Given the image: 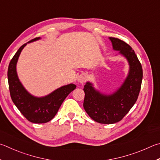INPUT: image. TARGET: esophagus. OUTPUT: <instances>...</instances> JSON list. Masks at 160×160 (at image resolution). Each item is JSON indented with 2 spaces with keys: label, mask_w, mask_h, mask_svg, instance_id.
Masks as SVG:
<instances>
[{
  "label": "esophagus",
  "mask_w": 160,
  "mask_h": 160,
  "mask_svg": "<svg viewBox=\"0 0 160 160\" xmlns=\"http://www.w3.org/2000/svg\"><path fill=\"white\" fill-rule=\"evenodd\" d=\"M87 75L85 74H81L79 77H78V82L80 83H83L85 82V81L87 80Z\"/></svg>",
  "instance_id": "obj_1"
}]
</instances>
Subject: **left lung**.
<instances>
[{
	"instance_id": "left-lung-1",
	"label": "left lung",
	"mask_w": 160,
	"mask_h": 160,
	"mask_svg": "<svg viewBox=\"0 0 160 160\" xmlns=\"http://www.w3.org/2000/svg\"><path fill=\"white\" fill-rule=\"evenodd\" d=\"M113 49L128 60L130 70L123 85L112 95L100 94L87 82L83 89V107L93 120L101 124H113L122 120L134 105L140 92L143 70L134 51L127 43L117 38L110 37Z\"/></svg>"
}]
</instances>
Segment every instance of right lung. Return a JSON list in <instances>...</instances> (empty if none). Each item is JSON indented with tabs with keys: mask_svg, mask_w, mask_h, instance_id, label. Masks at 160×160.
Returning <instances> with one entry per match:
<instances>
[{
	"mask_svg": "<svg viewBox=\"0 0 160 160\" xmlns=\"http://www.w3.org/2000/svg\"><path fill=\"white\" fill-rule=\"evenodd\" d=\"M39 38H36L28 42ZM26 45L27 43L19 48L8 66V79L10 97L14 105L28 121L37 124L46 123L54 118L63 101L76 86L73 84L63 86L42 98L34 97L28 93L19 82L16 71L17 60Z\"/></svg>",
	"mask_w": 160,
	"mask_h": 160,
	"instance_id": "add662e5",
	"label": "right lung"
}]
</instances>
